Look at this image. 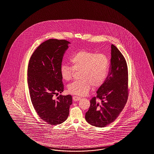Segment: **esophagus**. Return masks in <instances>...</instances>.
<instances>
[{
	"label": "esophagus",
	"instance_id": "esophagus-1",
	"mask_svg": "<svg viewBox=\"0 0 154 154\" xmlns=\"http://www.w3.org/2000/svg\"><path fill=\"white\" fill-rule=\"evenodd\" d=\"M73 99L74 101H79L80 100H81V98H80V97H79V96H73Z\"/></svg>",
	"mask_w": 154,
	"mask_h": 154
}]
</instances>
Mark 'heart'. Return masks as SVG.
<instances>
[{
	"label": "heart",
	"mask_w": 154,
	"mask_h": 154,
	"mask_svg": "<svg viewBox=\"0 0 154 154\" xmlns=\"http://www.w3.org/2000/svg\"><path fill=\"white\" fill-rule=\"evenodd\" d=\"M72 66L62 64L60 68L62 78L69 81L75 71H80V80L73 81L68 86L72 94L84 96L90 91L92 85L97 88L102 85L109 73V61L104 54L81 50L70 58Z\"/></svg>",
	"instance_id": "obj_1"
}]
</instances>
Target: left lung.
<instances>
[{
    "label": "left lung",
    "instance_id": "left-lung-1",
    "mask_svg": "<svg viewBox=\"0 0 154 154\" xmlns=\"http://www.w3.org/2000/svg\"><path fill=\"white\" fill-rule=\"evenodd\" d=\"M128 96L127 62L121 52L112 45L108 75L98 89L97 96L90 101L91 106L85 114L86 122L97 127H104L112 123L123 110Z\"/></svg>",
    "mask_w": 154,
    "mask_h": 154
}]
</instances>
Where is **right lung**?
I'll list each match as a JSON object with an SVG mask.
<instances>
[{
  "label": "right lung",
  "instance_id": "add662e5",
  "mask_svg": "<svg viewBox=\"0 0 154 154\" xmlns=\"http://www.w3.org/2000/svg\"><path fill=\"white\" fill-rule=\"evenodd\" d=\"M70 42L50 39L41 43L31 55L27 83L32 105L40 118L50 125L64 122L72 104L71 95H54L63 91L60 72L63 56Z\"/></svg>",
  "mask_w": 154,
  "mask_h": 154
}]
</instances>
